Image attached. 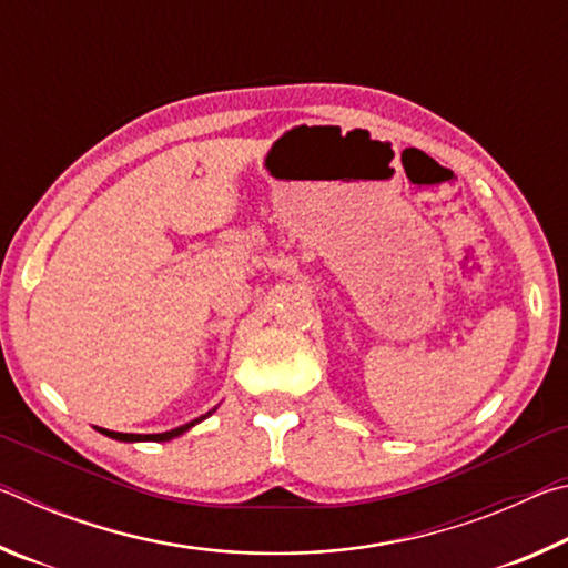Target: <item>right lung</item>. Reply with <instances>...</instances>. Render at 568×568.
Returning <instances> with one entry per match:
<instances>
[{"instance_id": "1", "label": "right lung", "mask_w": 568, "mask_h": 568, "mask_svg": "<svg viewBox=\"0 0 568 568\" xmlns=\"http://www.w3.org/2000/svg\"><path fill=\"white\" fill-rule=\"evenodd\" d=\"M215 410H217V406L213 410H207L205 416L190 420V423H185V426H178V428H172V430H165V434H120V430H108V428H100V426H94V428H98L102 436L114 438V440H124V444H140V440H172V438H178V436L185 434V430H190L192 426H197L200 420H205L207 416H213Z\"/></svg>"}]
</instances>
